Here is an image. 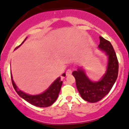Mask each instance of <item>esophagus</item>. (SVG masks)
Returning a JSON list of instances; mask_svg holds the SVG:
<instances>
[{
    "label": "esophagus",
    "mask_w": 129,
    "mask_h": 129,
    "mask_svg": "<svg viewBox=\"0 0 129 129\" xmlns=\"http://www.w3.org/2000/svg\"><path fill=\"white\" fill-rule=\"evenodd\" d=\"M72 74V71L71 70V69H68L67 71H66V76H70V75H71Z\"/></svg>",
    "instance_id": "esophagus-1"
}]
</instances>
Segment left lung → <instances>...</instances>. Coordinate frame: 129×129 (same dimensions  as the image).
Returning <instances> with one entry per match:
<instances>
[{
	"instance_id": "8db88e82",
	"label": "left lung",
	"mask_w": 129,
	"mask_h": 129,
	"mask_svg": "<svg viewBox=\"0 0 129 129\" xmlns=\"http://www.w3.org/2000/svg\"><path fill=\"white\" fill-rule=\"evenodd\" d=\"M98 47L108 57L105 73L98 81L93 82L86 75L85 69L79 68L72 72L76 79V86L82 99L87 102H98L110 92L115 84L118 75V61L112 45L107 40L99 37Z\"/></svg>"
}]
</instances>
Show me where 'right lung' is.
Segmentation results:
<instances>
[{
  "label": "right lung",
  "mask_w": 129,
  "mask_h": 129,
  "mask_svg": "<svg viewBox=\"0 0 129 129\" xmlns=\"http://www.w3.org/2000/svg\"><path fill=\"white\" fill-rule=\"evenodd\" d=\"M26 39H27V38L21 43L20 46H21L24 43ZM20 46L17 47L15 49L18 48ZM62 76H66L65 73H63L62 74ZM11 78L13 86L14 89H15V91L18 93L19 96L22 99H24L27 102H28V103L31 104V105H35V106L38 107H49L52 105L55 102V101L58 97L59 92L60 91L62 83H63V81H61V77H59L50 85V86L46 89L45 91L42 92L40 94L31 95L22 91L21 90L19 89L18 86H16V85L14 82L11 74Z\"/></svg>",
  "instance_id": "right-lung-1"
}]
</instances>
